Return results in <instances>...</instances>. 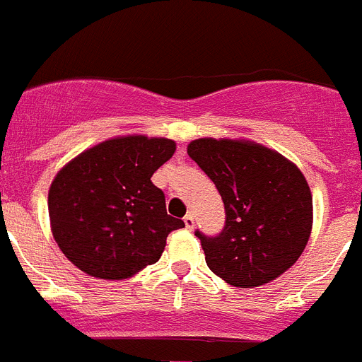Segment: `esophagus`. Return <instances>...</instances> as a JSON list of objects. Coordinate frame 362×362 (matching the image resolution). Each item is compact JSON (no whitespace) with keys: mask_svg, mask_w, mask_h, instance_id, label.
Segmentation results:
<instances>
[{"mask_svg":"<svg viewBox=\"0 0 362 362\" xmlns=\"http://www.w3.org/2000/svg\"><path fill=\"white\" fill-rule=\"evenodd\" d=\"M185 221V226H187L188 230L194 228V225H196V217H194V214H187V216L183 217Z\"/></svg>","mask_w":362,"mask_h":362,"instance_id":"34e87169","label":"esophagus"}]
</instances>
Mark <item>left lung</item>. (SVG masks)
I'll return each mask as SVG.
<instances>
[{"label": "left lung", "mask_w": 362, "mask_h": 362, "mask_svg": "<svg viewBox=\"0 0 362 362\" xmlns=\"http://www.w3.org/2000/svg\"><path fill=\"white\" fill-rule=\"evenodd\" d=\"M187 152L225 203L223 232H196L210 270L239 288L283 276L306 248L313 223L312 192L296 163L248 139L201 137Z\"/></svg>", "instance_id": "8db88e82"}]
</instances>
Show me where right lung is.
Masks as SVG:
<instances>
[{
  "mask_svg": "<svg viewBox=\"0 0 362 362\" xmlns=\"http://www.w3.org/2000/svg\"><path fill=\"white\" fill-rule=\"evenodd\" d=\"M175 141L143 134L112 137L83 150L57 172L49 190L50 230L74 267L121 281L158 263L181 219L150 181L174 156Z\"/></svg>",
  "mask_w": 362,
  "mask_h": 362,
  "instance_id": "right-lung-1",
  "label": "right lung"
}]
</instances>
